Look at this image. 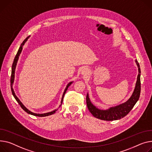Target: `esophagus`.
<instances>
[{"label":"esophagus","mask_w":152,"mask_h":152,"mask_svg":"<svg viewBox=\"0 0 152 152\" xmlns=\"http://www.w3.org/2000/svg\"><path fill=\"white\" fill-rule=\"evenodd\" d=\"M82 73H83V75H86L88 74V69H86V68L83 69V72H82Z\"/></svg>","instance_id":"obj_1"}]
</instances>
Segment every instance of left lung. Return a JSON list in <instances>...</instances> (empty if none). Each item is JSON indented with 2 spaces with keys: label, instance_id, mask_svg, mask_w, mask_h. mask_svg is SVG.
<instances>
[{
  "label": "left lung",
  "instance_id": "obj_1",
  "mask_svg": "<svg viewBox=\"0 0 152 152\" xmlns=\"http://www.w3.org/2000/svg\"><path fill=\"white\" fill-rule=\"evenodd\" d=\"M136 64L138 67L139 74L137 78V81L134 92L126 102L117 106L115 107H110L107 110H101L96 108L90 101L88 95L87 94L86 102L87 107L94 117L106 121H113L124 118L126 116L131 110L133 109L136 102L138 101L140 94V66L137 60Z\"/></svg>",
  "mask_w": 152,
  "mask_h": 152
}]
</instances>
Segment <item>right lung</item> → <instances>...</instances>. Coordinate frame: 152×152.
<instances>
[{"instance_id": "1", "label": "right lung", "mask_w": 152, "mask_h": 152, "mask_svg": "<svg viewBox=\"0 0 152 152\" xmlns=\"http://www.w3.org/2000/svg\"><path fill=\"white\" fill-rule=\"evenodd\" d=\"M28 38H29V36L27 37L24 40L23 42L21 43V46H20L19 48L18 51V53H17V54H16V56H15V58H14V61H13V65H12V68L11 79H10V82H11L12 92V94H13V96L15 97V98L16 100L17 101V102L19 103V104L20 106H21V107H22V109H23L24 111H26V112L27 113H28V114H29L33 115H35V116H38V117H46V116H48V115H52V114H54V113H56V111L57 110V109H56V110H53V111H52V112L45 113V114H35V113H34L31 112V111H30L28 109H27L23 104V103L21 102V101H20V100L19 99V98H18L16 96V95H15V92H14V90H13V87H12L13 83V82H14V78H15V68H16V66L17 62H18V58H19V54H21V51H22L23 45L25 44V43L26 42V41H27V39H28ZM72 83H73V82H70V83H68V84L67 85V86H66V88H65V91H64V94H63V96H62V101H61V104L60 105V106L62 105V102H63V99H64V95H65V93H66V90H67L68 87H69L71 84H72ZM60 106H59V107H60Z\"/></svg>"}]
</instances>
